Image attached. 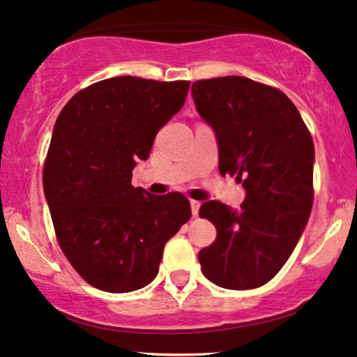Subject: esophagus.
<instances>
[{
  "instance_id": "esophagus-1",
  "label": "esophagus",
  "mask_w": 357,
  "mask_h": 357,
  "mask_svg": "<svg viewBox=\"0 0 357 357\" xmlns=\"http://www.w3.org/2000/svg\"><path fill=\"white\" fill-rule=\"evenodd\" d=\"M199 206H202V203L196 202V199H191V213H192V216H198Z\"/></svg>"
}]
</instances>
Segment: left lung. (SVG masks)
<instances>
[{
    "label": "left lung",
    "mask_w": 357,
    "mask_h": 357,
    "mask_svg": "<svg viewBox=\"0 0 357 357\" xmlns=\"http://www.w3.org/2000/svg\"><path fill=\"white\" fill-rule=\"evenodd\" d=\"M191 92L218 139L221 176L247 191L238 211L221 202L199 208L216 227V240L198 253L202 272L223 289H257L280 272L309 220L312 136L282 90L247 77L198 80Z\"/></svg>",
    "instance_id": "left-lung-1"
}]
</instances>
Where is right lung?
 <instances>
[{"label": "right lung", "instance_id": "add662e5", "mask_svg": "<svg viewBox=\"0 0 357 357\" xmlns=\"http://www.w3.org/2000/svg\"><path fill=\"white\" fill-rule=\"evenodd\" d=\"M188 90V80L114 77L77 92L56 119L45 196L61 252L96 289L124 294L151 284L166 241L191 218L181 192L155 196L130 184Z\"/></svg>", "mask_w": 357, "mask_h": 357}]
</instances>
